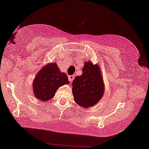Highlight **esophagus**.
<instances>
[{"label":"esophagus","instance_id":"34e87169","mask_svg":"<svg viewBox=\"0 0 149 149\" xmlns=\"http://www.w3.org/2000/svg\"><path fill=\"white\" fill-rule=\"evenodd\" d=\"M68 81L70 82H72L74 79V75H69V76L68 77Z\"/></svg>","mask_w":149,"mask_h":149}]
</instances>
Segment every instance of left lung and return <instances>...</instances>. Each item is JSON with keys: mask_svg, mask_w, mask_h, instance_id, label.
Returning a JSON list of instances; mask_svg holds the SVG:
<instances>
[{"mask_svg": "<svg viewBox=\"0 0 149 149\" xmlns=\"http://www.w3.org/2000/svg\"><path fill=\"white\" fill-rule=\"evenodd\" d=\"M72 93L77 104L84 109L95 106L104 94V86L100 68L91 62H85L82 74L72 81Z\"/></svg>", "mask_w": 149, "mask_h": 149, "instance_id": "1", "label": "left lung"}]
</instances>
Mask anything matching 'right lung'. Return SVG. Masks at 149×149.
Segmentation results:
<instances>
[{"mask_svg": "<svg viewBox=\"0 0 149 149\" xmlns=\"http://www.w3.org/2000/svg\"><path fill=\"white\" fill-rule=\"evenodd\" d=\"M68 77L61 72L55 63L47 64L38 71L34 79V95L40 101L47 102L54 97L60 86L68 84Z\"/></svg>", "mask_w": 149, "mask_h": 149, "instance_id": "right-lung-1", "label": "right lung"}]
</instances>
